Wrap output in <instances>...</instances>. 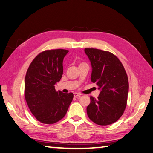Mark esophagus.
<instances>
[{"label": "esophagus", "mask_w": 153, "mask_h": 153, "mask_svg": "<svg viewBox=\"0 0 153 153\" xmlns=\"http://www.w3.org/2000/svg\"><path fill=\"white\" fill-rule=\"evenodd\" d=\"M81 94H79V93H74V97H81Z\"/></svg>", "instance_id": "1"}]
</instances>
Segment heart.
I'll return each instance as SVG.
<instances>
[{
	"mask_svg": "<svg viewBox=\"0 0 153 153\" xmlns=\"http://www.w3.org/2000/svg\"><path fill=\"white\" fill-rule=\"evenodd\" d=\"M81 64H83V63H81Z\"/></svg>",
	"mask_w": 153,
	"mask_h": 153,
	"instance_id": "1",
	"label": "heart"
}]
</instances>
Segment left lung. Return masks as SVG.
Listing matches in <instances>:
<instances>
[{
	"label": "left lung",
	"mask_w": 153,
	"mask_h": 153,
	"mask_svg": "<svg viewBox=\"0 0 153 153\" xmlns=\"http://www.w3.org/2000/svg\"><path fill=\"white\" fill-rule=\"evenodd\" d=\"M85 52L93 68L91 81L101 90L97 99L90 97L88 117L97 125H111L119 119L126 107L129 84L126 70L111 52L95 48H85Z\"/></svg>",
	"instance_id": "obj_1"
}]
</instances>
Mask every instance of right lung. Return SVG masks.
Listing matches in <instances>:
<instances>
[{
  "label": "right lung",
  "mask_w": 153,
  "mask_h": 153,
  "mask_svg": "<svg viewBox=\"0 0 153 153\" xmlns=\"http://www.w3.org/2000/svg\"><path fill=\"white\" fill-rule=\"evenodd\" d=\"M69 51L50 49L39 53L30 64L25 81V98L38 121L51 125L61 120L73 100L72 93L56 91L63 73L62 61Z\"/></svg>",
  "instance_id": "1"
}]
</instances>
